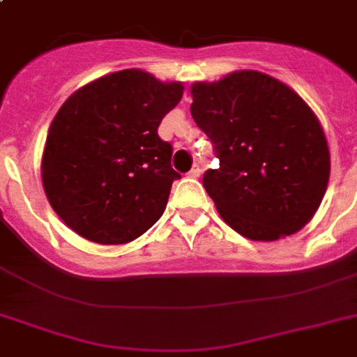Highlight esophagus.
I'll use <instances>...</instances> for the list:
<instances>
[{
	"mask_svg": "<svg viewBox=\"0 0 357 357\" xmlns=\"http://www.w3.org/2000/svg\"><path fill=\"white\" fill-rule=\"evenodd\" d=\"M200 174H202V168H200V165H195V167L190 168L189 176H190V178H200Z\"/></svg>",
	"mask_w": 357,
	"mask_h": 357,
	"instance_id": "1",
	"label": "esophagus"
}]
</instances>
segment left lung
<instances>
[{"label": "left lung", "mask_w": 357, "mask_h": 357, "mask_svg": "<svg viewBox=\"0 0 357 357\" xmlns=\"http://www.w3.org/2000/svg\"><path fill=\"white\" fill-rule=\"evenodd\" d=\"M190 94V114L220 161L204 187L224 222L252 241L304 228L330 179L326 137L310 105L255 70L195 83Z\"/></svg>", "instance_id": "8db88e82"}]
</instances>
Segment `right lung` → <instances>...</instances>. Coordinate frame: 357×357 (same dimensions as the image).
<instances>
[{
  "label": "right lung",
  "instance_id": "1",
  "mask_svg": "<svg viewBox=\"0 0 357 357\" xmlns=\"http://www.w3.org/2000/svg\"><path fill=\"white\" fill-rule=\"evenodd\" d=\"M183 96L142 70L103 75L63 103L47 131L42 183L53 211L77 235L126 244L148 231L179 176L157 128Z\"/></svg>",
  "mask_w": 357,
  "mask_h": 357
}]
</instances>
